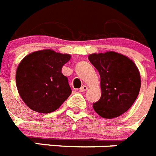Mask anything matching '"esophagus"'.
Returning <instances> with one entry per match:
<instances>
[{"label": "esophagus", "mask_w": 156, "mask_h": 156, "mask_svg": "<svg viewBox=\"0 0 156 156\" xmlns=\"http://www.w3.org/2000/svg\"><path fill=\"white\" fill-rule=\"evenodd\" d=\"M87 89H88V87H87V86H86V85H83L81 87V88H80L79 91H80V92H81V93H83V92L86 91V90H87Z\"/></svg>", "instance_id": "obj_1"}]
</instances>
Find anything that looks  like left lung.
Returning a JSON list of instances; mask_svg holds the SVG:
<instances>
[{"mask_svg": "<svg viewBox=\"0 0 156 156\" xmlns=\"http://www.w3.org/2000/svg\"><path fill=\"white\" fill-rule=\"evenodd\" d=\"M101 76V97L93 109L104 118H114L134 104L141 87L139 71L133 61L114 51L88 55Z\"/></svg>", "mask_w": 156, "mask_h": 156, "instance_id": "left-lung-1", "label": "left lung"}]
</instances>
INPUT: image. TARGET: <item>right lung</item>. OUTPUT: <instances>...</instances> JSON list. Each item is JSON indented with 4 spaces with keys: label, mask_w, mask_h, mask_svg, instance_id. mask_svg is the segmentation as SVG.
I'll use <instances>...</instances> for the list:
<instances>
[{
    "label": "right lung",
    "mask_w": 156,
    "mask_h": 156,
    "mask_svg": "<svg viewBox=\"0 0 156 156\" xmlns=\"http://www.w3.org/2000/svg\"><path fill=\"white\" fill-rule=\"evenodd\" d=\"M70 58V55L47 49L30 53L20 62L16 71L17 88L30 109L51 113L68 99L72 89L62 67Z\"/></svg>",
    "instance_id": "1"
}]
</instances>
